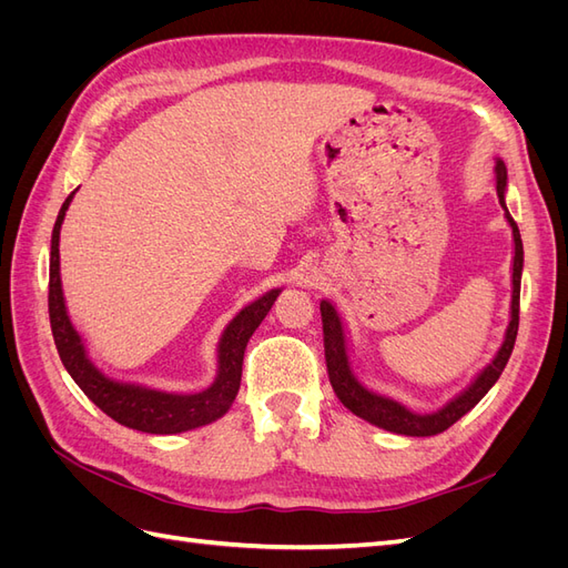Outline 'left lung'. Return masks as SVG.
<instances>
[{
  "instance_id": "left-lung-1",
  "label": "left lung",
  "mask_w": 568,
  "mask_h": 568,
  "mask_svg": "<svg viewBox=\"0 0 568 568\" xmlns=\"http://www.w3.org/2000/svg\"><path fill=\"white\" fill-rule=\"evenodd\" d=\"M497 199H500L503 209L505 205V186H507V168L503 161H497ZM507 220L511 225L514 234V274H511V320L507 326V336L500 353L495 355L493 363L478 374V379L464 390L459 398L445 405L443 409L434 412V415H415L409 412L405 405L395 403L390 398H384V395H376L367 390L363 384H359L348 365V355H346V341H343V329H341V320L332 303L322 301L320 313H322V332H324V357H326V372H329V382L334 393L338 395V400L346 405L351 412H355L357 417H363L376 426L386 428V432L393 434H403V436H436L445 428L453 426L459 417L467 415V412L484 398V395L490 390V386L500 379V374L507 365V359L514 351V341H517L519 332V296H521V267H524V244H521V234L517 222L507 213Z\"/></svg>"
}]
</instances>
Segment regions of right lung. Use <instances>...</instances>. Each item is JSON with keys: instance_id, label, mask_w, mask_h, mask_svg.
<instances>
[{"instance_id": "1", "label": "right lung", "mask_w": 568, "mask_h": 568, "mask_svg": "<svg viewBox=\"0 0 568 568\" xmlns=\"http://www.w3.org/2000/svg\"><path fill=\"white\" fill-rule=\"evenodd\" d=\"M73 194L61 205L54 232H51L49 255V322L63 367L101 412H106V415L118 424L136 428V432L180 434L189 432V428L215 422L217 417L225 415L236 398L239 384H242L246 343L257 329V324H261L270 313V307L277 301L280 291H270V294L244 307V311L230 322L220 341V374L211 388L194 395H175L130 384H115L106 379V376L90 363L88 355H84V346L78 332L73 329L71 320L65 315L59 277V232Z\"/></svg>"}]
</instances>
